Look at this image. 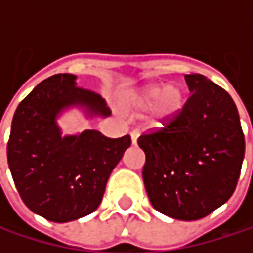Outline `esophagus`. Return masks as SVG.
<instances>
[{"label":"esophagus","instance_id":"1","mask_svg":"<svg viewBox=\"0 0 253 253\" xmlns=\"http://www.w3.org/2000/svg\"><path fill=\"white\" fill-rule=\"evenodd\" d=\"M130 137H131V142L136 143V140H137V137H139V130H136V128L131 130V131H130Z\"/></svg>","mask_w":253,"mask_h":253}]
</instances>
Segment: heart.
I'll list each match as a JSON object with an SVG mask.
<instances>
[{"instance_id": "b5f03b06", "label": "heart", "mask_w": 253, "mask_h": 253, "mask_svg": "<svg viewBox=\"0 0 253 253\" xmlns=\"http://www.w3.org/2000/svg\"><path fill=\"white\" fill-rule=\"evenodd\" d=\"M131 102L140 110L151 108V122L154 126H166L181 114L186 104V95L183 87L176 83L166 86L151 84L136 93L131 98Z\"/></svg>"}]
</instances>
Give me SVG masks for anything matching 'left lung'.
<instances>
[{
  "label": "left lung",
  "instance_id": "1",
  "mask_svg": "<svg viewBox=\"0 0 253 253\" xmlns=\"http://www.w3.org/2000/svg\"><path fill=\"white\" fill-rule=\"evenodd\" d=\"M189 90L181 114L139 136L142 177L152 207L171 218L207 217L233 195L245 155L234 101L202 75H184Z\"/></svg>",
  "mask_w": 253,
  "mask_h": 253
}]
</instances>
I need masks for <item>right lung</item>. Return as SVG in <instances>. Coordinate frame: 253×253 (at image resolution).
I'll list each match as a JSON object with an SVG mask.
<instances>
[{
  "instance_id": "add662e5",
  "label": "right lung",
  "mask_w": 253,
  "mask_h": 253,
  "mask_svg": "<svg viewBox=\"0 0 253 253\" xmlns=\"http://www.w3.org/2000/svg\"><path fill=\"white\" fill-rule=\"evenodd\" d=\"M73 75L41 82L19 104L7 143V160L17 192L35 214L67 223L92 214L101 204L107 180L130 146V136L111 139L96 130L60 136L57 114L83 105L108 116L102 98L75 83Z\"/></svg>"
}]
</instances>
